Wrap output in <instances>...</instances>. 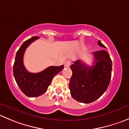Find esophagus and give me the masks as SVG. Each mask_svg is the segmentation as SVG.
<instances>
[{"mask_svg":"<svg viewBox=\"0 0 129 129\" xmlns=\"http://www.w3.org/2000/svg\"><path fill=\"white\" fill-rule=\"evenodd\" d=\"M71 65V62L70 60H66L64 63L65 67H69Z\"/></svg>","mask_w":129,"mask_h":129,"instance_id":"esophagus-1","label":"esophagus"}]
</instances>
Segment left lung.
<instances>
[{
	"label": "left lung",
	"instance_id": "left-lung-1",
	"mask_svg": "<svg viewBox=\"0 0 129 129\" xmlns=\"http://www.w3.org/2000/svg\"><path fill=\"white\" fill-rule=\"evenodd\" d=\"M98 45L105 48L100 40ZM93 66L85 65L81 60L70 66L72 71L69 83L71 96L79 102L89 104L101 97L106 91L111 79L112 63L105 50L93 52Z\"/></svg>",
	"mask_w": 129,
	"mask_h": 129
}]
</instances>
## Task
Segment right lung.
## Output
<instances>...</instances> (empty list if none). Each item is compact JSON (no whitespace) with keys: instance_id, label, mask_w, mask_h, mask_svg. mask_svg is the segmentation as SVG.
Returning <instances> with one entry per match:
<instances>
[{"instance_id":"right-lung-1","label":"right lung","mask_w":129,"mask_h":129,"mask_svg":"<svg viewBox=\"0 0 129 129\" xmlns=\"http://www.w3.org/2000/svg\"><path fill=\"white\" fill-rule=\"evenodd\" d=\"M39 38L32 37L25 41L17 52L13 67L14 78L22 92L29 97L41 95L47 90L53 77L62 71L64 66H50L39 73L28 72L23 62L24 52L27 47Z\"/></svg>"}]
</instances>
